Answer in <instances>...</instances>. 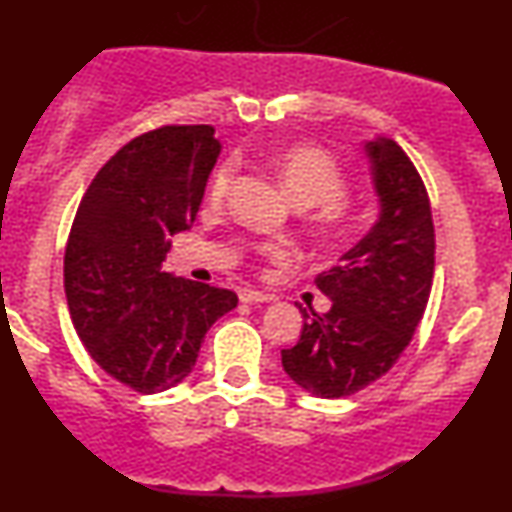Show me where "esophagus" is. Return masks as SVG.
I'll list each match as a JSON object with an SVG mask.
<instances>
[{"label": "esophagus", "mask_w": 512, "mask_h": 512, "mask_svg": "<svg viewBox=\"0 0 512 512\" xmlns=\"http://www.w3.org/2000/svg\"><path fill=\"white\" fill-rule=\"evenodd\" d=\"M240 301L243 303H269L272 301V296H267V293H262V291L243 289L240 291Z\"/></svg>", "instance_id": "esophagus-1"}]
</instances>
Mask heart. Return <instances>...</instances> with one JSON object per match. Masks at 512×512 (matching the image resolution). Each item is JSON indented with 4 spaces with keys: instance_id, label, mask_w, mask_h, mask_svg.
<instances>
[{
    "instance_id": "heart-1",
    "label": "heart",
    "mask_w": 512,
    "mask_h": 512,
    "mask_svg": "<svg viewBox=\"0 0 512 512\" xmlns=\"http://www.w3.org/2000/svg\"><path fill=\"white\" fill-rule=\"evenodd\" d=\"M276 178L298 207H317V226L330 236H339L349 226V209H346V175L342 166L334 161L330 151L320 146L298 144L281 149L269 158ZM236 180V161L226 158L219 163L209 180V202L221 204L231 192Z\"/></svg>"
}]
</instances>
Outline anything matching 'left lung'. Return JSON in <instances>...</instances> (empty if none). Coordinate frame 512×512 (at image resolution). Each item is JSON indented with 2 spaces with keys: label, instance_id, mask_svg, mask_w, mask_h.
<instances>
[{
  "label": "left lung",
  "instance_id": "1",
  "mask_svg": "<svg viewBox=\"0 0 512 512\" xmlns=\"http://www.w3.org/2000/svg\"><path fill=\"white\" fill-rule=\"evenodd\" d=\"M363 149L378 219L337 267L315 276L332 308L322 315L301 308V339L281 351L286 375L322 399L354 395L395 366L433 284L436 236L419 170L392 139H370Z\"/></svg>",
  "mask_w": 512,
  "mask_h": 512
}]
</instances>
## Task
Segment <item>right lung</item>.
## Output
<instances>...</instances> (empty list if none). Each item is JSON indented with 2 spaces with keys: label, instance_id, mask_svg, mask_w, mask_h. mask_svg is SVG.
I'll use <instances>...</instances> for the list:
<instances>
[{
  "label": "right lung",
  "instance_id": "1",
  "mask_svg": "<svg viewBox=\"0 0 512 512\" xmlns=\"http://www.w3.org/2000/svg\"><path fill=\"white\" fill-rule=\"evenodd\" d=\"M221 154L209 125L161 127L122 146L88 185L64 252V293L86 351L142 395L195 368L204 334L238 305L228 289L163 272Z\"/></svg>",
  "mask_w": 512,
  "mask_h": 512
}]
</instances>
